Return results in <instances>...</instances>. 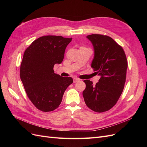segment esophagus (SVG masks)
I'll list each match as a JSON object with an SVG mask.
<instances>
[{"instance_id": "esophagus-1", "label": "esophagus", "mask_w": 147, "mask_h": 147, "mask_svg": "<svg viewBox=\"0 0 147 147\" xmlns=\"http://www.w3.org/2000/svg\"><path fill=\"white\" fill-rule=\"evenodd\" d=\"M80 80L78 78H74V83H76L77 82H78Z\"/></svg>"}]
</instances>
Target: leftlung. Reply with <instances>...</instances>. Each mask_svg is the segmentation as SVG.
<instances>
[{"mask_svg": "<svg viewBox=\"0 0 147 147\" xmlns=\"http://www.w3.org/2000/svg\"><path fill=\"white\" fill-rule=\"evenodd\" d=\"M94 48L91 67L100 77L96 85L85 80L83 96L86 105L96 112H104L116 104L126 82L127 62L123 48L107 35L86 36Z\"/></svg>", "mask_w": 147, "mask_h": 147, "instance_id": "obj_1", "label": "left lung"}]
</instances>
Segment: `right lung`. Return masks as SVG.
Masks as SVG:
<instances>
[{
  "mask_svg": "<svg viewBox=\"0 0 147 147\" xmlns=\"http://www.w3.org/2000/svg\"><path fill=\"white\" fill-rule=\"evenodd\" d=\"M72 39L46 35L35 40L24 51L20 78L29 99L43 112L58 107L67 88L73 83L71 77H61L53 70L55 64L63 62Z\"/></svg>",
  "mask_w": 147,
  "mask_h": 147,
  "instance_id": "right-lung-1",
  "label": "right lung"
}]
</instances>
